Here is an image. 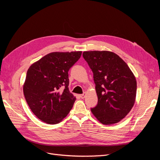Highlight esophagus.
Masks as SVG:
<instances>
[{"label": "esophagus", "mask_w": 160, "mask_h": 160, "mask_svg": "<svg viewBox=\"0 0 160 160\" xmlns=\"http://www.w3.org/2000/svg\"><path fill=\"white\" fill-rule=\"evenodd\" d=\"M85 95H86V93H83V94H81V95H80V98H81V99H83V98H85Z\"/></svg>", "instance_id": "34e87169"}]
</instances>
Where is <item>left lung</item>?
Wrapping results in <instances>:
<instances>
[{
  "label": "left lung",
  "mask_w": 160,
  "mask_h": 160,
  "mask_svg": "<svg viewBox=\"0 0 160 160\" xmlns=\"http://www.w3.org/2000/svg\"><path fill=\"white\" fill-rule=\"evenodd\" d=\"M84 59L93 73L98 102L91 111L99 122H120L132 109L136 96V79L122 58L110 51H85Z\"/></svg>",
  "instance_id": "left-lung-1"
}]
</instances>
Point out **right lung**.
<instances>
[{
  "label": "right lung",
  "mask_w": 160,
  "mask_h": 160,
  "mask_svg": "<svg viewBox=\"0 0 160 160\" xmlns=\"http://www.w3.org/2000/svg\"><path fill=\"white\" fill-rule=\"evenodd\" d=\"M81 52H51L28 69L24 95L32 113L42 122L59 123L72 109L76 98L68 88V72Z\"/></svg>",
  "instance_id": "1"
}]
</instances>
